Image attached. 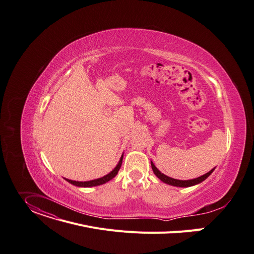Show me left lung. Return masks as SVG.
<instances>
[{"label": "left lung", "instance_id": "1", "mask_svg": "<svg viewBox=\"0 0 254 254\" xmlns=\"http://www.w3.org/2000/svg\"><path fill=\"white\" fill-rule=\"evenodd\" d=\"M151 166H152V169H153L154 174H155L161 181H163L164 183L169 184V186L177 187V188H190V187L196 186V184H198V183L202 182L203 180H205L207 177H209V176L213 173V171L215 170V168H214V169H212L211 171H209L207 173H205V174H203V175H201V176H199V177H197V178L189 179V180H179V179L171 178V177H169V176H167V175H165V174H163V173H161V172L157 169V167L154 165V163L152 162V161H151Z\"/></svg>", "mask_w": 254, "mask_h": 254}]
</instances>
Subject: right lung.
Wrapping results in <instances>:
<instances>
[{
    "mask_svg": "<svg viewBox=\"0 0 254 254\" xmlns=\"http://www.w3.org/2000/svg\"><path fill=\"white\" fill-rule=\"evenodd\" d=\"M123 158H124V154L122 155L118 165L114 167V169L112 171H110L108 174L104 175L103 177L97 178V179H93V180H89V181H75V180H71V179H65L67 182H70L73 186L79 187V188H92V187H97V186H101V184H104L106 182H108L109 180H111L113 177L117 176L122 163H123Z\"/></svg>",
    "mask_w": 254,
    "mask_h": 254,
    "instance_id": "right-lung-1",
    "label": "right lung"
}]
</instances>
